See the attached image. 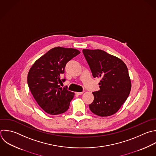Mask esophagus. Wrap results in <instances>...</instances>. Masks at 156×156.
I'll return each mask as SVG.
<instances>
[{
  "label": "esophagus",
  "mask_w": 156,
  "mask_h": 156,
  "mask_svg": "<svg viewBox=\"0 0 156 156\" xmlns=\"http://www.w3.org/2000/svg\"><path fill=\"white\" fill-rule=\"evenodd\" d=\"M76 93L77 94H78V95H81V94H82L83 93V92H76Z\"/></svg>",
  "instance_id": "1"
}]
</instances>
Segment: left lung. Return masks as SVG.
Wrapping results in <instances>:
<instances>
[{
	"mask_svg": "<svg viewBox=\"0 0 156 156\" xmlns=\"http://www.w3.org/2000/svg\"><path fill=\"white\" fill-rule=\"evenodd\" d=\"M93 77L101 78L100 90L93 92L90 110L96 115L115 114L128 98L131 81L126 64L119 58L100 50L83 49Z\"/></svg>",
	"mask_w": 156,
	"mask_h": 156,
	"instance_id": "obj_1",
	"label": "left lung"
}]
</instances>
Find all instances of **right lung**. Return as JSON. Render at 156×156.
I'll return each instance as SVG.
<instances>
[{
	"label": "right lung",
	"mask_w": 156,
	"mask_h": 156,
	"mask_svg": "<svg viewBox=\"0 0 156 156\" xmlns=\"http://www.w3.org/2000/svg\"><path fill=\"white\" fill-rule=\"evenodd\" d=\"M73 48L56 47L38 58L27 76L29 89L40 107L46 113L55 115L68 110L74 93L62 88L60 84L66 63L79 54Z\"/></svg>",
	"instance_id": "obj_1"
}]
</instances>
